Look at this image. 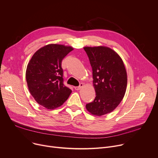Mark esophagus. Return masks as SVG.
Here are the masks:
<instances>
[{
    "label": "esophagus",
    "mask_w": 158,
    "mask_h": 158,
    "mask_svg": "<svg viewBox=\"0 0 158 158\" xmlns=\"http://www.w3.org/2000/svg\"><path fill=\"white\" fill-rule=\"evenodd\" d=\"M83 86V84L82 83H80V85H79V86H78V87H75V89L77 90H80Z\"/></svg>",
    "instance_id": "1"
}]
</instances>
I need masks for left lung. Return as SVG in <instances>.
Listing matches in <instances>:
<instances>
[{"label": "left lung", "mask_w": 158, "mask_h": 158, "mask_svg": "<svg viewBox=\"0 0 158 158\" xmlns=\"http://www.w3.org/2000/svg\"><path fill=\"white\" fill-rule=\"evenodd\" d=\"M92 69L96 98L86 105L89 112L101 116L110 113L123 100L127 87V73L122 59L105 46L84 47Z\"/></svg>", "instance_id": "1"}]
</instances>
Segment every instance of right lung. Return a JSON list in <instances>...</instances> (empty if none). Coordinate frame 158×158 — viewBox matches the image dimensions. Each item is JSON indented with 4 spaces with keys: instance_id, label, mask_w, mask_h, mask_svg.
Returning a JSON list of instances; mask_svg holds the SVG:
<instances>
[{
    "instance_id": "right-lung-1",
    "label": "right lung",
    "mask_w": 158,
    "mask_h": 158,
    "mask_svg": "<svg viewBox=\"0 0 158 158\" xmlns=\"http://www.w3.org/2000/svg\"><path fill=\"white\" fill-rule=\"evenodd\" d=\"M71 46L51 44L37 51L27 65L26 80L37 103L47 109L60 106L71 90L65 86L62 61L73 50Z\"/></svg>"
}]
</instances>
